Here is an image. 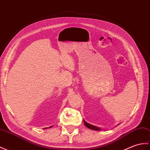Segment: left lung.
<instances>
[{"mask_svg":"<svg viewBox=\"0 0 150 150\" xmlns=\"http://www.w3.org/2000/svg\"><path fill=\"white\" fill-rule=\"evenodd\" d=\"M83 123H84L85 126L86 127H88V128H90V129H91V130H98H98H102L100 128L96 127L94 126V125H92L91 124H89V123H88L87 122H86L84 120H83Z\"/></svg>","mask_w":150,"mask_h":150,"instance_id":"1","label":"left lung"}]
</instances>
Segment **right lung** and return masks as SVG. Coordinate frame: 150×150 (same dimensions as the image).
I'll return each instance as SVG.
<instances>
[{
    "mask_svg": "<svg viewBox=\"0 0 150 150\" xmlns=\"http://www.w3.org/2000/svg\"><path fill=\"white\" fill-rule=\"evenodd\" d=\"M51 127H52V126H51V127H49V128H51Z\"/></svg>",
    "mask_w": 150,
    "mask_h": 150,
    "instance_id": "add662e5",
    "label": "right lung"
}]
</instances>
